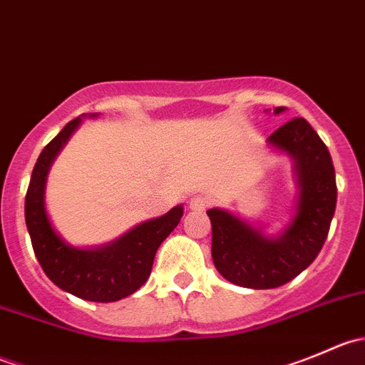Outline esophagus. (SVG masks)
I'll return each instance as SVG.
<instances>
[{
    "instance_id": "esophagus-1",
    "label": "esophagus",
    "mask_w": 365,
    "mask_h": 365,
    "mask_svg": "<svg viewBox=\"0 0 365 365\" xmlns=\"http://www.w3.org/2000/svg\"><path fill=\"white\" fill-rule=\"evenodd\" d=\"M208 205H210L208 197L201 196V194H197V196H192V197H190V201H189V206L192 210H205Z\"/></svg>"
}]
</instances>
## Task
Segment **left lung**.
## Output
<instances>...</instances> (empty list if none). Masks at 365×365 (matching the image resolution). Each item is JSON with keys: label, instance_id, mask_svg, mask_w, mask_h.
Instances as JSON below:
<instances>
[{"label": "left lung", "instance_id": "obj_1", "mask_svg": "<svg viewBox=\"0 0 365 365\" xmlns=\"http://www.w3.org/2000/svg\"><path fill=\"white\" fill-rule=\"evenodd\" d=\"M284 108H275L282 113ZM268 143L293 157L298 178L297 215L279 238H267L226 210H208L212 257L224 279L242 288L270 289L286 284L316 259L336 212L337 185L332 157L304 118H292Z\"/></svg>", "mask_w": 365, "mask_h": 365}]
</instances>
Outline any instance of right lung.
Wrapping results in <instances>:
<instances>
[{"label": "right lung", "mask_w": 365, "mask_h": 365, "mask_svg": "<svg viewBox=\"0 0 365 365\" xmlns=\"http://www.w3.org/2000/svg\"><path fill=\"white\" fill-rule=\"evenodd\" d=\"M79 123L81 118L70 120L40 153L26 192V226L40 267L58 288L83 300L116 302L148 281L157 249L178 226L183 208L176 206L160 219L134 227L108 247L83 251L65 244L47 219L43 187L51 162Z\"/></svg>", "instance_id": "obj_1"}]
</instances>
